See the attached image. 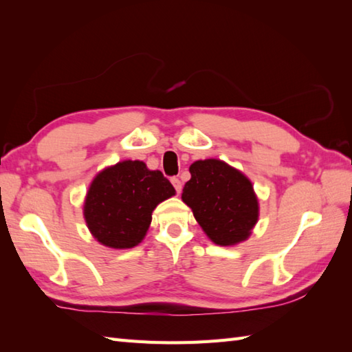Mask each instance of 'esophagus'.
Masks as SVG:
<instances>
[{
    "label": "esophagus",
    "mask_w": 352,
    "mask_h": 352,
    "mask_svg": "<svg viewBox=\"0 0 352 352\" xmlns=\"http://www.w3.org/2000/svg\"><path fill=\"white\" fill-rule=\"evenodd\" d=\"M170 182H172V184H174V188H175L177 193H180V192H182V188H183V183H182L180 178L172 177V178H170Z\"/></svg>",
    "instance_id": "esophagus-1"
}]
</instances>
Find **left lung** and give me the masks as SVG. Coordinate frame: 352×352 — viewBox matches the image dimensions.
Instances as JSON below:
<instances>
[{
	"label": "left lung",
	"instance_id": "left-lung-1",
	"mask_svg": "<svg viewBox=\"0 0 352 352\" xmlns=\"http://www.w3.org/2000/svg\"><path fill=\"white\" fill-rule=\"evenodd\" d=\"M183 201L214 243L227 246L245 241L258 218L252 184L221 160H198L190 166Z\"/></svg>",
	"mask_w": 352,
	"mask_h": 352
}]
</instances>
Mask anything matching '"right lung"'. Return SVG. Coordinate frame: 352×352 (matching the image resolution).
<instances>
[{
	"mask_svg": "<svg viewBox=\"0 0 352 352\" xmlns=\"http://www.w3.org/2000/svg\"><path fill=\"white\" fill-rule=\"evenodd\" d=\"M175 193L160 170L125 160L95 177L87 192L85 218L95 239L110 248L136 246L151 223L157 204Z\"/></svg>",
	"mask_w": 352,
	"mask_h": 352,
	"instance_id": "1",
	"label": "right lung"
}]
</instances>
